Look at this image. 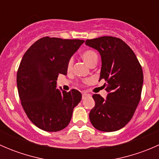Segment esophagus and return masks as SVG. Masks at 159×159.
I'll list each match as a JSON object with an SVG mask.
<instances>
[{"instance_id": "esophagus-1", "label": "esophagus", "mask_w": 159, "mask_h": 159, "mask_svg": "<svg viewBox=\"0 0 159 159\" xmlns=\"http://www.w3.org/2000/svg\"><path fill=\"white\" fill-rule=\"evenodd\" d=\"M90 94H86V93H83L82 94V99H85L86 98L89 97Z\"/></svg>"}]
</instances>
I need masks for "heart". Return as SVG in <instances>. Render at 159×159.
Segmentation results:
<instances>
[{"label": "heart", "mask_w": 159, "mask_h": 159, "mask_svg": "<svg viewBox=\"0 0 159 159\" xmlns=\"http://www.w3.org/2000/svg\"><path fill=\"white\" fill-rule=\"evenodd\" d=\"M81 57L83 58V60L89 65V66H93V65H96V64L98 63V57L97 53L95 52L93 50H87V51H84V52L81 54ZM73 66V60L70 59L68 63V70H70ZM87 81H89V80H87Z\"/></svg>", "instance_id": "obj_1"}]
</instances>
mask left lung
<instances>
[{
	"instance_id": "8db88e82",
	"label": "left lung",
	"mask_w": 159,
	"mask_h": 159,
	"mask_svg": "<svg viewBox=\"0 0 159 159\" xmlns=\"http://www.w3.org/2000/svg\"><path fill=\"white\" fill-rule=\"evenodd\" d=\"M86 45L102 57L100 78L106 83V98L94 94L95 105L89 113L92 125L102 131L122 129L132 118L141 99L143 71L136 55L121 39L103 36L87 40Z\"/></svg>"
}]
</instances>
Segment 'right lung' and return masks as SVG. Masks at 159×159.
<instances>
[{
	"label": "right lung",
	"instance_id": "obj_1",
	"mask_svg": "<svg viewBox=\"0 0 159 159\" xmlns=\"http://www.w3.org/2000/svg\"><path fill=\"white\" fill-rule=\"evenodd\" d=\"M84 42L44 37L24 54L17 73L18 94L27 116L39 129L58 131L69 124L81 94L57 89V80L67 75L68 61Z\"/></svg>",
	"mask_w": 159,
	"mask_h": 159
}]
</instances>
